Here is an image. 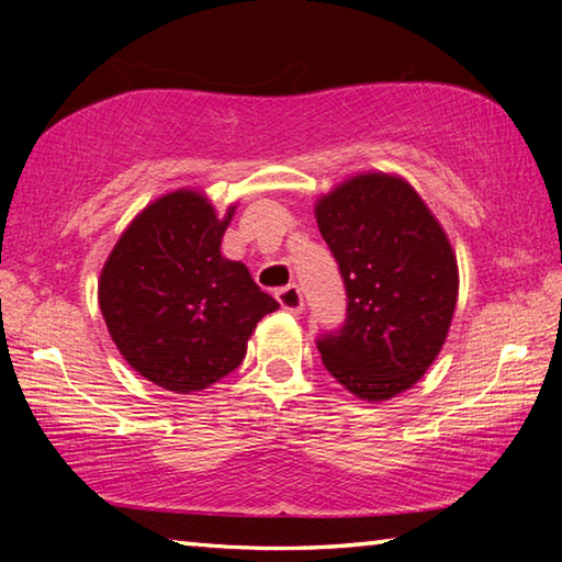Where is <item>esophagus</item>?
Returning <instances> with one entry per match:
<instances>
[{
    "instance_id": "obj_1",
    "label": "esophagus",
    "mask_w": 562,
    "mask_h": 562,
    "mask_svg": "<svg viewBox=\"0 0 562 562\" xmlns=\"http://www.w3.org/2000/svg\"><path fill=\"white\" fill-rule=\"evenodd\" d=\"M274 297H278V302L282 304V310L292 312V315H297V312L302 310V292L294 282L280 288L278 292H274Z\"/></svg>"
}]
</instances>
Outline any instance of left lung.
Returning <instances> with one entry per match:
<instances>
[{"label": "left lung", "instance_id": "1", "mask_svg": "<svg viewBox=\"0 0 562 562\" xmlns=\"http://www.w3.org/2000/svg\"><path fill=\"white\" fill-rule=\"evenodd\" d=\"M339 265L347 319L317 337L327 372L367 402L412 389L441 351L459 297L449 237L416 190L357 176L315 207Z\"/></svg>", "mask_w": 562, "mask_h": 562}]
</instances>
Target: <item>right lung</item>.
Masks as SVG:
<instances>
[{
  "instance_id": "right-lung-1",
  "label": "right lung",
  "mask_w": 562,
  "mask_h": 562,
  "mask_svg": "<svg viewBox=\"0 0 562 562\" xmlns=\"http://www.w3.org/2000/svg\"><path fill=\"white\" fill-rule=\"evenodd\" d=\"M235 207L217 217L193 190L158 198L113 247L99 304L113 341L148 382L201 392L240 367L247 337L280 307L221 252Z\"/></svg>"
}]
</instances>
